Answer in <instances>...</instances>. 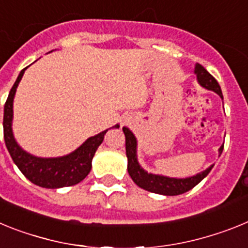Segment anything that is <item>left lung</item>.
Segmentation results:
<instances>
[{
    "instance_id": "8db88e82",
    "label": "left lung",
    "mask_w": 248,
    "mask_h": 248,
    "mask_svg": "<svg viewBox=\"0 0 248 248\" xmlns=\"http://www.w3.org/2000/svg\"><path fill=\"white\" fill-rule=\"evenodd\" d=\"M194 73L196 74V79H198L199 84L202 88L207 89V91H212L216 94L220 95L221 99H223L222 92H221V87L218 85L217 80L215 79L214 77L206 71L205 68L201 64H195ZM124 135H125V150H126V157H128V172L130 177L133 179L135 184L139 187L146 190V191L154 192V194L165 195V196H175V195H180L184 192L189 191L192 187L198 185L201 180H203L209 172L211 171V169L214 168V164L211 166L203 170V171L199 172V174L194 175V176L189 177H170L164 176V175L153 174V172H148L143 166L140 165L138 161V140L135 135L133 134V131L128 129L126 126L123 128ZM223 145L220 146L218 149V156L222 154Z\"/></svg>"
}]
</instances>
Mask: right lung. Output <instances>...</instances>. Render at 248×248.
Here are the masks:
<instances>
[{
    "label": "right lung",
    "instance_id": "obj_1",
    "mask_svg": "<svg viewBox=\"0 0 248 248\" xmlns=\"http://www.w3.org/2000/svg\"><path fill=\"white\" fill-rule=\"evenodd\" d=\"M25 69L17 77L16 82L11 88L3 110V137L6 148L12 157L13 163L31 183L46 189H59L64 186H72L84 180L92 169V160L98 146L103 143L108 129L94 137L88 138L84 143L63 156L41 157L32 155L22 149L15 139L12 130L13 122V99L16 95L17 87L25 74ZM113 128H119V124Z\"/></svg>",
    "mask_w": 248,
    "mask_h": 248
}]
</instances>
